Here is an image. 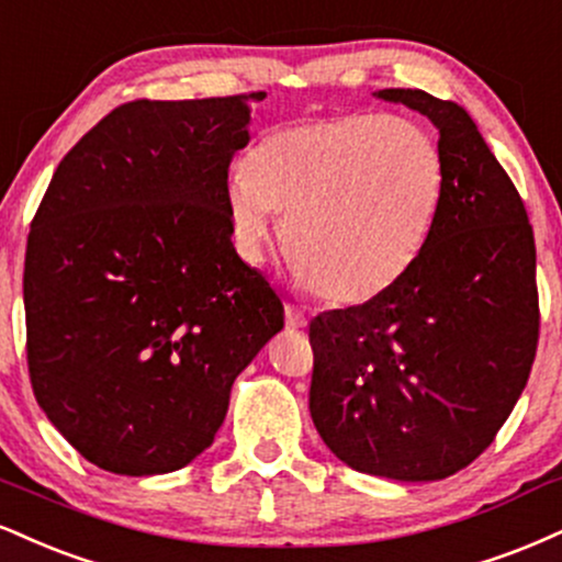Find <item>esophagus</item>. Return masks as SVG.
Listing matches in <instances>:
<instances>
[{
	"label": "esophagus",
	"mask_w": 562,
	"mask_h": 562,
	"mask_svg": "<svg viewBox=\"0 0 562 562\" xmlns=\"http://www.w3.org/2000/svg\"><path fill=\"white\" fill-rule=\"evenodd\" d=\"M306 324H308L306 311L299 308V306H290V303H288V306H285V327L293 329V333H295V329H303Z\"/></svg>",
	"instance_id": "esophagus-1"
}]
</instances>
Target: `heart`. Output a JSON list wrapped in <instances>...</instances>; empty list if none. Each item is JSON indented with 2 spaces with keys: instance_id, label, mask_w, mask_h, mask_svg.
I'll list each match as a JSON object with an SVG mask.
<instances>
[{
  "instance_id": "1",
  "label": "heart",
  "mask_w": 562,
  "mask_h": 562,
  "mask_svg": "<svg viewBox=\"0 0 562 562\" xmlns=\"http://www.w3.org/2000/svg\"><path fill=\"white\" fill-rule=\"evenodd\" d=\"M442 191V154L424 127L358 112L263 135L225 204L243 261L263 259L277 214L295 277L327 303L363 306L422 259Z\"/></svg>"
}]
</instances>
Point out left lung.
<instances>
[{"instance_id": "1", "label": "left lung", "mask_w": 562, "mask_h": 562, "mask_svg": "<svg viewBox=\"0 0 562 562\" xmlns=\"http://www.w3.org/2000/svg\"><path fill=\"white\" fill-rule=\"evenodd\" d=\"M374 97L439 131L442 204L422 259L390 293L311 319L308 408L350 469L437 482L490 448L529 382L537 248L516 186L461 104L418 88Z\"/></svg>"}]
</instances>
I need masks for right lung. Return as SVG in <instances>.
<instances>
[{
    "label": "right lung",
    "instance_id": "1",
    "mask_svg": "<svg viewBox=\"0 0 562 562\" xmlns=\"http://www.w3.org/2000/svg\"><path fill=\"white\" fill-rule=\"evenodd\" d=\"M263 93L127 101L59 161L25 248L33 395L86 461L170 474L214 442L229 390L285 327L229 240L235 151Z\"/></svg>",
    "mask_w": 562,
    "mask_h": 562
}]
</instances>
